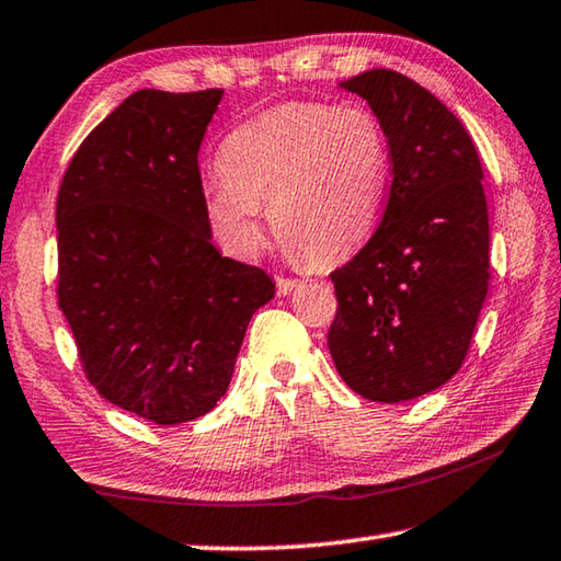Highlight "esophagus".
Returning a JSON list of instances; mask_svg holds the SVG:
<instances>
[{
    "mask_svg": "<svg viewBox=\"0 0 561 561\" xmlns=\"http://www.w3.org/2000/svg\"><path fill=\"white\" fill-rule=\"evenodd\" d=\"M299 287V279H291V277H277V294H289Z\"/></svg>",
    "mask_w": 561,
    "mask_h": 561,
    "instance_id": "1",
    "label": "esophagus"
}]
</instances>
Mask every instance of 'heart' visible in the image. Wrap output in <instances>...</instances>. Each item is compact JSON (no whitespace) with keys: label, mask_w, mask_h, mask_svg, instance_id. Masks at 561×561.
I'll list each match as a JSON object with an SVG mask.
<instances>
[{"label":"heart","mask_w":561,"mask_h":561,"mask_svg":"<svg viewBox=\"0 0 561 561\" xmlns=\"http://www.w3.org/2000/svg\"><path fill=\"white\" fill-rule=\"evenodd\" d=\"M207 178L205 213L220 242L254 254L262 207L274 234L309 264H331L376 230L388 185V138L358 103H284L237 126Z\"/></svg>","instance_id":"obj_1"}]
</instances>
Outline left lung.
Wrapping results in <instances>:
<instances>
[{
    "instance_id": "obj_1",
    "label": "left lung",
    "mask_w": 561,
    "mask_h": 561,
    "mask_svg": "<svg viewBox=\"0 0 561 561\" xmlns=\"http://www.w3.org/2000/svg\"><path fill=\"white\" fill-rule=\"evenodd\" d=\"M339 87L381 121L391 187L371 240L329 274V351L351 391L403 403L458 374L488 297L482 165L462 123L408 76L371 69Z\"/></svg>"
}]
</instances>
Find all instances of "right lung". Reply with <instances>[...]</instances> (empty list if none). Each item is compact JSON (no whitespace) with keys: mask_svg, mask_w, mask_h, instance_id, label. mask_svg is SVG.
<instances>
[{"mask_svg":"<svg viewBox=\"0 0 561 561\" xmlns=\"http://www.w3.org/2000/svg\"><path fill=\"white\" fill-rule=\"evenodd\" d=\"M222 89H144L93 128L56 197V297L96 391L178 425L225 396L264 270L222 257L197 168Z\"/></svg>","mask_w":561,"mask_h":561,"instance_id":"right-lung-1","label":"right lung"}]
</instances>
